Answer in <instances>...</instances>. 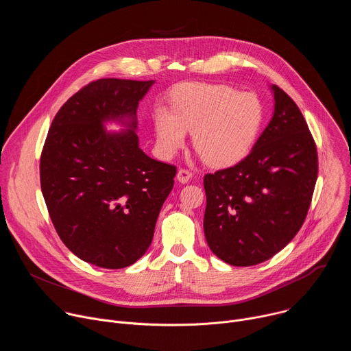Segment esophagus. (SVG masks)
Returning <instances> with one entry per match:
<instances>
[{"label": "esophagus", "mask_w": 351, "mask_h": 351, "mask_svg": "<svg viewBox=\"0 0 351 351\" xmlns=\"http://www.w3.org/2000/svg\"><path fill=\"white\" fill-rule=\"evenodd\" d=\"M176 178H178V180H179L180 183H187V182L191 179V172H190L189 169L180 168V169L178 171V175H176Z\"/></svg>", "instance_id": "obj_1"}]
</instances>
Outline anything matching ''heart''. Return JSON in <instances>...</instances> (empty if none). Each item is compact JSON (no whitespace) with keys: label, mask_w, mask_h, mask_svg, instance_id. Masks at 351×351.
Here are the masks:
<instances>
[{"label":"heart","mask_w":351,"mask_h":351,"mask_svg":"<svg viewBox=\"0 0 351 351\" xmlns=\"http://www.w3.org/2000/svg\"><path fill=\"white\" fill-rule=\"evenodd\" d=\"M171 111L156 112L157 141L172 156L193 133V147L208 165L239 162L254 145L264 122V107L253 93L219 83H187L171 98Z\"/></svg>","instance_id":"heart-1"}]
</instances>
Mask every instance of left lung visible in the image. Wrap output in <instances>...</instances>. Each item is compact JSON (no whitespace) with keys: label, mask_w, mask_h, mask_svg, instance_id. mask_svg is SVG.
<instances>
[{"label":"left lung","mask_w":351,"mask_h":351,"mask_svg":"<svg viewBox=\"0 0 351 351\" xmlns=\"http://www.w3.org/2000/svg\"><path fill=\"white\" fill-rule=\"evenodd\" d=\"M275 111L252 152L204 176V233L213 253L234 267L261 264L303 226L318 178V154L293 99L272 86Z\"/></svg>","instance_id":"1"}]
</instances>
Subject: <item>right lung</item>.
<instances>
[{"instance_id":"1","label":"right lung","mask_w":351,"mask_h":351,"mask_svg":"<svg viewBox=\"0 0 351 351\" xmlns=\"http://www.w3.org/2000/svg\"><path fill=\"white\" fill-rule=\"evenodd\" d=\"M153 80L98 79L75 93L49 126L40 184L64 244L80 260L119 269L152 244L176 167L138 148L136 111ZM125 117L132 129L107 134L106 120Z\"/></svg>"}]
</instances>
